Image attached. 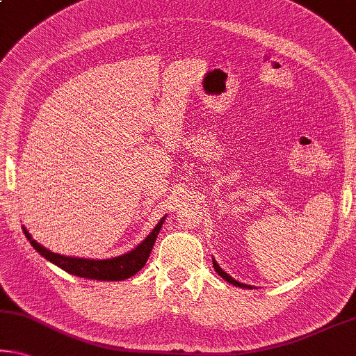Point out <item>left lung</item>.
<instances>
[{"label":"left lung","instance_id":"obj_1","mask_svg":"<svg viewBox=\"0 0 356 356\" xmlns=\"http://www.w3.org/2000/svg\"><path fill=\"white\" fill-rule=\"evenodd\" d=\"M213 269H216V270H217V273H218V275H222V277H223L225 280H227V282H229V284H233V285H236V286H241V289H250V286H249V285H245V284H241V282H238V280H234L233 277H231V275H228L227 273H225V270H222V268H220V266H218V264H217V261H216V259H213Z\"/></svg>","mask_w":356,"mask_h":356}]
</instances>
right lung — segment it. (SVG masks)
Segmentation results:
<instances>
[{"mask_svg": "<svg viewBox=\"0 0 356 356\" xmlns=\"http://www.w3.org/2000/svg\"><path fill=\"white\" fill-rule=\"evenodd\" d=\"M163 223H165V218L160 220V223L152 229V233L143 242H140L134 250L128 252L122 257L107 258V259H86V258H72V257L58 255V253L50 252L46 249V247L38 244L25 228L24 231L28 241H30V244L35 247V249L41 253L44 258L49 259V261H52L63 270H66V273H70L72 275H79V277H83V279L125 280L136 273H139V270L145 266Z\"/></svg>", "mask_w": 356, "mask_h": 356, "instance_id": "right-lung-1", "label": "right lung"}]
</instances>
